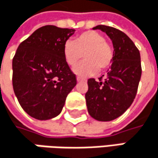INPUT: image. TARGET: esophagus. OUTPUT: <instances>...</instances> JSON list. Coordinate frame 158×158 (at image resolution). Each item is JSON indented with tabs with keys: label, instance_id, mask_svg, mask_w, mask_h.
Segmentation results:
<instances>
[{
	"label": "esophagus",
	"instance_id": "esophagus-1",
	"mask_svg": "<svg viewBox=\"0 0 158 158\" xmlns=\"http://www.w3.org/2000/svg\"><path fill=\"white\" fill-rule=\"evenodd\" d=\"M77 81L78 82H84V81H86V79H82V78H79V77H78L77 78Z\"/></svg>",
	"mask_w": 158,
	"mask_h": 158
}]
</instances>
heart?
Returning <instances> with one entry per match:
<instances>
[{
	"label": "heart",
	"mask_w": 158,
	"mask_h": 158,
	"mask_svg": "<svg viewBox=\"0 0 158 158\" xmlns=\"http://www.w3.org/2000/svg\"><path fill=\"white\" fill-rule=\"evenodd\" d=\"M82 54L85 60L74 69L80 77L91 76L99 69H108L113 60L111 46L97 31H86L79 35L74 41L69 40L64 44L63 55L69 67L74 68L79 63Z\"/></svg>",
	"instance_id": "1"
}]
</instances>
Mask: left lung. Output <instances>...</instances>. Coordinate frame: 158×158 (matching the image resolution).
I'll use <instances>...</instances> for the list:
<instances>
[{
    "mask_svg": "<svg viewBox=\"0 0 158 158\" xmlns=\"http://www.w3.org/2000/svg\"><path fill=\"white\" fill-rule=\"evenodd\" d=\"M110 37L113 45V60L107 75L99 81L88 80L89 89L85 94L89 115L102 122L112 121L121 116L133 103L141 79L140 52L134 42L122 31L97 25Z\"/></svg>",
    "mask_w": 158,
    "mask_h": 158,
    "instance_id": "8db88e82",
    "label": "left lung"
}]
</instances>
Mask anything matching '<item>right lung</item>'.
<instances>
[{"instance_id": "right-lung-1", "label": "right lung", "mask_w": 158, "mask_h": 158, "mask_svg": "<svg viewBox=\"0 0 158 158\" xmlns=\"http://www.w3.org/2000/svg\"><path fill=\"white\" fill-rule=\"evenodd\" d=\"M75 29L46 25L23 41L13 59V87L24 111L49 120L63 109L76 86V75L66 63L63 47Z\"/></svg>"}]
</instances>
